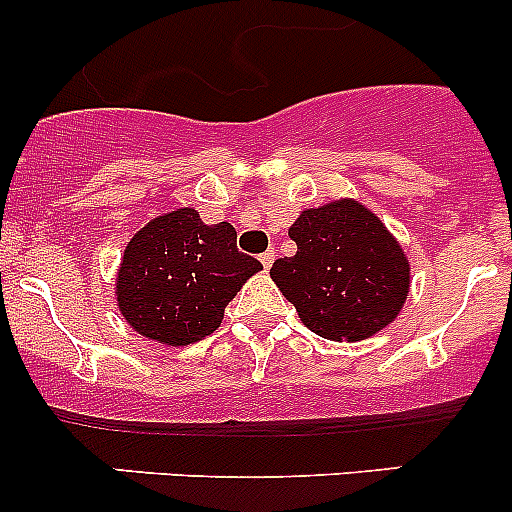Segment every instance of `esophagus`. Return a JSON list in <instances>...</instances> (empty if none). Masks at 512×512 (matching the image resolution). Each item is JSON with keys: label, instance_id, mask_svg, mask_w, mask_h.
Listing matches in <instances>:
<instances>
[{"label": "esophagus", "instance_id": "esophagus-1", "mask_svg": "<svg viewBox=\"0 0 512 512\" xmlns=\"http://www.w3.org/2000/svg\"><path fill=\"white\" fill-rule=\"evenodd\" d=\"M260 260H262V267H265V270H270V267H272V262H275V250H272V247H270V250H265V252H262V255H260Z\"/></svg>", "mask_w": 512, "mask_h": 512}]
</instances>
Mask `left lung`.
Listing matches in <instances>:
<instances>
[{
	"instance_id": "obj_1",
	"label": "left lung",
	"mask_w": 512,
	"mask_h": 512,
	"mask_svg": "<svg viewBox=\"0 0 512 512\" xmlns=\"http://www.w3.org/2000/svg\"><path fill=\"white\" fill-rule=\"evenodd\" d=\"M297 242L270 277L304 327L332 342H361L404 307L411 267L396 237L352 198L309 208L289 227Z\"/></svg>"
}]
</instances>
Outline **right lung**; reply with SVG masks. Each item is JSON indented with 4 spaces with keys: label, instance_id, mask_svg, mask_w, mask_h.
<instances>
[{
    "label": "right lung",
    "instance_id": "obj_1",
    "mask_svg": "<svg viewBox=\"0 0 512 512\" xmlns=\"http://www.w3.org/2000/svg\"><path fill=\"white\" fill-rule=\"evenodd\" d=\"M260 270V260L237 250L230 223L205 225L193 208H178L128 242L116 302L138 334L185 347L220 327L227 302Z\"/></svg>",
    "mask_w": 512,
    "mask_h": 512
}]
</instances>
